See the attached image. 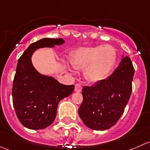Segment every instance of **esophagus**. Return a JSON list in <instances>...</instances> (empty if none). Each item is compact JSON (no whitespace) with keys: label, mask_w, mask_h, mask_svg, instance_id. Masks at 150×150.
Masks as SVG:
<instances>
[{"label":"esophagus","mask_w":150,"mask_h":150,"mask_svg":"<svg viewBox=\"0 0 150 150\" xmlns=\"http://www.w3.org/2000/svg\"><path fill=\"white\" fill-rule=\"evenodd\" d=\"M75 91L76 92H81L82 91V86L80 84H75Z\"/></svg>","instance_id":"1"}]
</instances>
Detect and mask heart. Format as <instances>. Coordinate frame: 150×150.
<instances>
[{
    "label": "heart",
    "mask_w": 150,
    "mask_h": 150,
    "mask_svg": "<svg viewBox=\"0 0 150 150\" xmlns=\"http://www.w3.org/2000/svg\"><path fill=\"white\" fill-rule=\"evenodd\" d=\"M117 54L111 45L81 47L71 54V64L75 69H83L88 81L98 83L105 80L115 66Z\"/></svg>",
    "instance_id": "heart-1"
}]
</instances>
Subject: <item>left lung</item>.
I'll use <instances>...</instances> for the list:
<instances>
[{"mask_svg": "<svg viewBox=\"0 0 150 150\" xmlns=\"http://www.w3.org/2000/svg\"><path fill=\"white\" fill-rule=\"evenodd\" d=\"M134 68L128 57L110 77L93 86H85L78 113L85 125L96 131L109 129L124 112L132 91Z\"/></svg>", "mask_w": 150, "mask_h": 150, "instance_id": "8db88e82", "label": "left lung"}]
</instances>
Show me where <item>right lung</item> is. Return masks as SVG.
Here are the masks:
<instances>
[{"label":"right lung","mask_w":150,"mask_h":150,"mask_svg":"<svg viewBox=\"0 0 150 150\" xmlns=\"http://www.w3.org/2000/svg\"><path fill=\"white\" fill-rule=\"evenodd\" d=\"M64 43L62 38H43L30 45L18 60L12 87L13 105L19 120L29 129H43L51 125L59 102L73 91L74 85L62 84L52 77L41 75L31 62L38 48Z\"/></svg>","instance_id":"obj_1"}]
</instances>
